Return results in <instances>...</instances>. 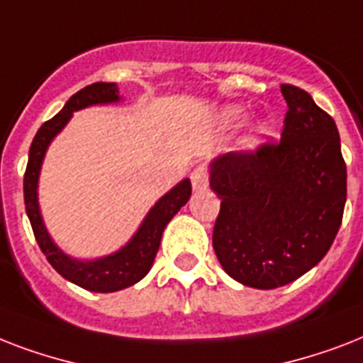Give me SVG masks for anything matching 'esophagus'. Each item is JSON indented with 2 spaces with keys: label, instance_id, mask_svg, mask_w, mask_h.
<instances>
[{
  "label": "esophagus",
  "instance_id": "1",
  "mask_svg": "<svg viewBox=\"0 0 363 363\" xmlns=\"http://www.w3.org/2000/svg\"><path fill=\"white\" fill-rule=\"evenodd\" d=\"M190 179H192L194 190H205V188L209 186V171H207V165H198V167L192 171Z\"/></svg>",
  "mask_w": 363,
  "mask_h": 363
}]
</instances>
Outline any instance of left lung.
Returning <instances> with one entry per match:
<instances>
[{
    "label": "left lung",
    "instance_id": "1",
    "mask_svg": "<svg viewBox=\"0 0 363 363\" xmlns=\"http://www.w3.org/2000/svg\"><path fill=\"white\" fill-rule=\"evenodd\" d=\"M281 141L228 152L211 164L222 199L213 248L228 275L271 290L313 269L332 247L347 201V165L333 118L309 94L281 84Z\"/></svg>",
    "mask_w": 363,
    "mask_h": 363
}]
</instances>
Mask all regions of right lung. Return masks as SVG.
Masks as SVG:
<instances>
[{
  "instance_id": "add662e5",
  "label": "right lung",
  "mask_w": 363,
  "mask_h": 363,
  "mask_svg": "<svg viewBox=\"0 0 363 363\" xmlns=\"http://www.w3.org/2000/svg\"><path fill=\"white\" fill-rule=\"evenodd\" d=\"M116 101H121V96H118V88L115 82H94L90 86L73 94L69 101L64 105V109L54 118L45 122L35 133L24 173L26 213L33 228L37 245L47 256L48 264L77 286L90 290V292L104 294L131 286L147 275L154 264L165 226L181 211L182 205H186L192 194V184L188 179L179 182L175 188H171L169 192L162 196L154 203L152 209L148 211L135 235L109 256L98 259H75L60 250L58 245L48 235L45 222H43L41 209H39V201H37V182H39L45 152L54 137L64 130V125L69 122L75 111H81L90 105L116 104Z\"/></svg>"
}]
</instances>
